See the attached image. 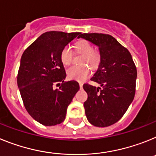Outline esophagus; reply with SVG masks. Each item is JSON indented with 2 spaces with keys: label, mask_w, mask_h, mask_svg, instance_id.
Here are the masks:
<instances>
[{
  "label": "esophagus",
  "mask_w": 156,
  "mask_h": 156,
  "mask_svg": "<svg viewBox=\"0 0 156 156\" xmlns=\"http://www.w3.org/2000/svg\"><path fill=\"white\" fill-rule=\"evenodd\" d=\"M82 86H83V84H82V82H80V83H79V86H80V88H81V89H82Z\"/></svg>",
  "instance_id": "34e87169"
}]
</instances>
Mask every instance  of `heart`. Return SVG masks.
Returning <instances> with one entry per match:
<instances>
[{"label": "heart", "mask_w": 156, "mask_h": 156, "mask_svg": "<svg viewBox=\"0 0 156 156\" xmlns=\"http://www.w3.org/2000/svg\"><path fill=\"white\" fill-rule=\"evenodd\" d=\"M78 52L84 54L82 62L87 63L92 67H97L101 61V53L94 49L90 43L86 40L79 41L75 44ZM73 57V50L70 45H65L60 52V60L65 66L70 63ZM89 70L86 66H72L67 70V78L70 80L82 82L89 76Z\"/></svg>", "instance_id": "b5f03b06"}]
</instances>
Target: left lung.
I'll return each instance as SVG.
<instances>
[{
  "label": "left lung",
  "instance_id": "8db88e82",
  "mask_svg": "<svg viewBox=\"0 0 156 156\" xmlns=\"http://www.w3.org/2000/svg\"><path fill=\"white\" fill-rule=\"evenodd\" d=\"M99 47L101 62L92 81L101 87L84 84L87 101L84 103L88 121L97 127L117 122L133 101L136 91V68L132 55L115 37L104 34H80Z\"/></svg>",
  "mask_w": 156,
  "mask_h": 156
}]
</instances>
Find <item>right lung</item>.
<instances>
[{"label": "right lung", "instance_id": "obj_1", "mask_svg": "<svg viewBox=\"0 0 156 156\" xmlns=\"http://www.w3.org/2000/svg\"><path fill=\"white\" fill-rule=\"evenodd\" d=\"M80 34L46 32L22 55L17 84L24 106L31 117L46 126L64 121L67 107L79 90L76 81H64L60 52ZM57 83L62 86L54 90Z\"/></svg>", "mask_w": 156, "mask_h": 156}]
</instances>
